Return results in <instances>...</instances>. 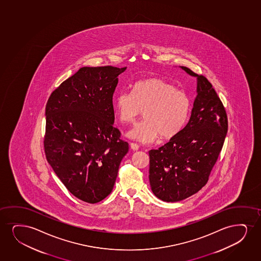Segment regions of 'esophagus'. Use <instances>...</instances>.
Masks as SVG:
<instances>
[{
	"label": "esophagus",
	"instance_id": "1",
	"mask_svg": "<svg viewBox=\"0 0 261 261\" xmlns=\"http://www.w3.org/2000/svg\"><path fill=\"white\" fill-rule=\"evenodd\" d=\"M129 145H130V148H132L133 151H137V150H139V145H138V144H136V143H130Z\"/></svg>",
	"mask_w": 261,
	"mask_h": 261
}]
</instances>
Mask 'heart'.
Masks as SVG:
<instances>
[{"label": "heart", "mask_w": 261, "mask_h": 261, "mask_svg": "<svg viewBox=\"0 0 261 261\" xmlns=\"http://www.w3.org/2000/svg\"><path fill=\"white\" fill-rule=\"evenodd\" d=\"M188 95L174 85L158 77L136 82L132 93L116 96L114 111L119 122L129 125L135 122L143 111L144 121L134 126L127 136L142 143L160 139H170L185 128L191 112Z\"/></svg>", "instance_id": "heart-1"}]
</instances>
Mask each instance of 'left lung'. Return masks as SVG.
Here are the masks:
<instances>
[{
	"instance_id": "obj_1",
	"label": "left lung",
	"mask_w": 261,
	"mask_h": 261,
	"mask_svg": "<svg viewBox=\"0 0 261 261\" xmlns=\"http://www.w3.org/2000/svg\"><path fill=\"white\" fill-rule=\"evenodd\" d=\"M180 68L197 77L192 115L178 135L149 151L151 189L166 202L181 201L205 186L228 132L226 110L211 83L187 67Z\"/></svg>"
}]
</instances>
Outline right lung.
<instances>
[{
  "mask_svg": "<svg viewBox=\"0 0 261 261\" xmlns=\"http://www.w3.org/2000/svg\"><path fill=\"white\" fill-rule=\"evenodd\" d=\"M125 69L83 67L46 103V160L69 192L90 204L111 193L129 151V144L113 125V94Z\"/></svg>",
  "mask_w": 261,
  "mask_h": 261,
  "instance_id": "1",
  "label": "right lung"
}]
</instances>
